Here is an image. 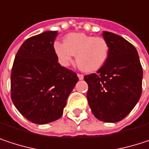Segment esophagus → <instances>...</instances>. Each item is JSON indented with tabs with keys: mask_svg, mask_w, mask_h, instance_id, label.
<instances>
[{
	"mask_svg": "<svg viewBox=\"0 0 149 149\" xmlns=\"http://www.w3.org/2000/svg\"><path fill=\"white\" fill-rule=\"evenodd\" d=\"M77 77H78V78H79L80 80L84 79V75L83 74H77Z\"/></svg>",
	"mask_w": 149,
	"mask_h": 149,
	"instance_id": "obj_1",
	"label": "esophagus"
}]
</instances>
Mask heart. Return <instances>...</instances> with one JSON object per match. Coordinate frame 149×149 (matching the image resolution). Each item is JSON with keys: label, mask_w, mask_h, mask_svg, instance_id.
Returning <instances> with one entry per match:
<instances>
[{"label": "heart", "mask_w": 149, "mask_h": 149, "mask_svg": "<svg viewBox=\"0 0 149 149\" xmlns=\"http://www.w3.org/2000/svg\"><path fill=\"white\" fill-rule=\"evenodd\" d=\"M53 51L59 64L69 66L74 56L78 66L86 72H95L106 64L109 56V45L103 37H93L84 33H71L64 42L56 41Z\"/></svg>", "instance_id": "heart-1"}]
</instances>
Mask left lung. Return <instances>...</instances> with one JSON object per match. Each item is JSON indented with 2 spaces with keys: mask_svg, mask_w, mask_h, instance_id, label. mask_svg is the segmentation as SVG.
Returning <instances> with one entry per match:
<instances>
[{
  "mask_svg": "<svg viewBox=\"0 0 149 149\" xmlns=\"http://www.w3.org/2000/svg\"><path fill=\"white\" fill-rule=\"evenodd\" d=\"M109 56L104 66L84 76L88 84L87 100L100 121L116 123L126 117L141 95L142 67L134 45L123 37L104 32Z\"/></svg>",
  "mask_w": 149,
  "mask_h": 149,
  "instance_id": "obj_1",
  "label": "left lung"
}]
</instances>
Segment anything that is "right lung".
Segmentation results:
<instances>
[{"instance_id":"right-lung-1","label":"right lung","mask_w":149,"mask_h":149,"mask_svg":"<svg viewBox=\"0 0 149 149\" xmlns=\"http://www.w3.org/2000/svg\"><path fill=\"white\" fill-rule=\"evenodd\" d=\"M57 31L27 39L18 50L11 72V98L28 121L46 124L59 119L78 77L58 63Z\"/></svg>"}]
</instances>
